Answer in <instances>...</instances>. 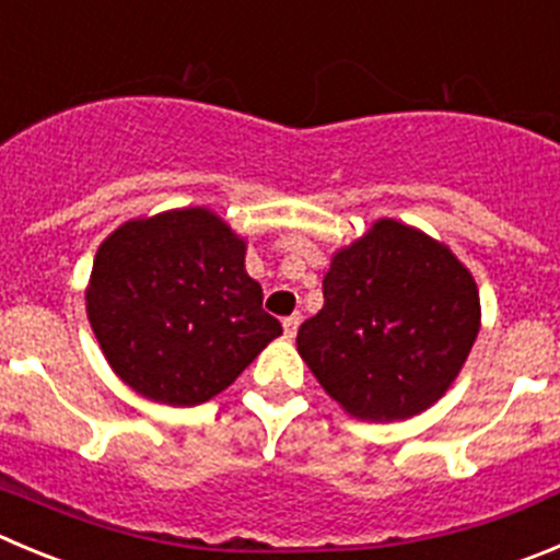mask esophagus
<instances>
[{
    "instance_id": "esophagus-1",
    "label": "esophagus",
    "mask_w": 560,
    "mask_h": 560,
    "mask_svg": "<svg viewBox=\"0 0 560 560\" xmlns=\"http://www.w3.org/2000/svg\"><path fill=\"white\" fill-rule=\"evenodd\" d=\"M301 320H304V317H301V315H290V317H287V320H284V337L287 339L295 337L298 326H301Z\"/></svg>"
}]
</instances>
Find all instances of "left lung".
Masks as SVG:
<instances>
[{
  "mask_svg": "<svg viewBox=\"0 0 560 560\" xmlns=\"http://www.w3.org/2000/svg\"><path fill=\"white\" fill-rule=\"evenodd\" d=\"M323 298V310L298 328V353L357 420L395 422L431 409L480 331L467 265L392 218L334 250Z\"/></svg>",
  "mask_w": 560,
  "mask_h": 560,
  "instance_id": "8db88e82",
  "label": "left lung"
}]
</instances>
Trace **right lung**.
<instances>
[{"mask_svg": "<svg viewBox=\"0 0 560 560\" xmlns=\"http://www.w3.org/2000/svg\"><path fill=\"white\" fill-rule=\"evenodd\" d=\"M248 243L218 212L132 218L104 237L85 310L113 373L165 406L207 404L281 337L245 273Z\"/></svg>", "mask_w": 560, "mask_h": 560, "instance_id": "right-lung-1", "label": "right lung"}]
</instances>
